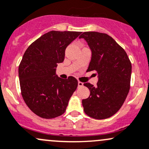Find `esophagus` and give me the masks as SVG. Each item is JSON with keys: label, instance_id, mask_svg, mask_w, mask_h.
Instances as JSON below:
<instances>
[{"label": "esophagus", "instance_id": "34e87169", "mask_svg": "<svg viewBox=\"0 0 149 149\" xmlns=\"http://www.w3.org/2000/svg\"><path fill=\"white\" fill-rule=\"evenodd\" d=\"M83 85H84V84H83L82 82H81V81H79V82H78V86H79V88L82 87Z\"/></svg>", "mask_w": 149, "mask_h": 149}]
</instances>
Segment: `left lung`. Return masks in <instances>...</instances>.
I'll return each instance as SVG.
<instances>
[{
  "instance_id": "1",
  "label": "left lung",
  "mask_w": 149,
  "mask_h": 149,
  "mask_svg": "<svg viewBox=\"0 0 149 149\" xmlns=\"http://www.w3.org/2000/svg\"><path fill=\"white\" fill-rule=\"evenodd\" d=\"M84 38L92 51L87 71L98 75L97 86L85 83L90 95L82 101L86 115L95 119H105L113 116L121 108L130 90L131 63L126 51L108 34L84 32Z\"/></svg>"
}]
</instances>
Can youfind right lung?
<instances>
[{
    "instance_id": "add662e5",
    "label": "right lung",
    "mask_w": 149,
    "mask_h": 149,
    "mask_svg": "<svg viewBox=\"0 0 149 149\" xmlns=\"http://www.w3.org/2000/svg\"><path fill=\"white\" fill-rule=\"evenodd\" d=\"M81 32L51 31L33 42L23 54L19 67L20 86L25 103L39 117L60 116L78 87L73 76L62 79L56 75L66 47Z\"/></svg>"
}]
</instances>
